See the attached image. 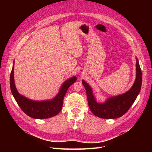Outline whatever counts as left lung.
Segmentation results:
<instances>
[{
	"mask_svg": "<svg viewBox=\"0 0 152 152\" xmlns=\"http://www.w3.org/2000/svg\"><path fill=\"white\" fill-rule=\"evenodd\" d=\"M136 58V75L131 88L125 93L108 98L104 103L96 102L91 86L85 80H82L86 91L89 108L94 115L106 119L119 118L124 115L134 103L140 93L142 84V73L138 59Z\"/></svg>",
	"mask_w": 152,
	"mask_h": 152,
	"instance_id": "1",
	"label": "left lung"
}]
</instances>
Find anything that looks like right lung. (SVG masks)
<instances>
[{
	"mask_svg": "<svg viewBox=\"0 0 152 152\" xmlns=\"http://www.w3.org/2000/svg\"><path fill=\"white\" fill-rule=\"evenodd\" d=\"M14 65L10 75V87L11 93L18 104L27 115L36 119H44L54 117L58 114L62 108L63 98L66 91L72 84L77 80V77L73 76L63 82L60 89L55 97L49 100L34 101L27 98L20 94L16 89L14 80Z\"/></svg>",
	"mask_w": 152,
	"mask_h": 152,
	"instance_id": "add662e5",
	"label": "right lung"
}]
</instances>
